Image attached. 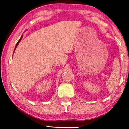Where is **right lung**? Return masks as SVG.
Segmentation results:
<instances>
[{"label": "right lung", "instance_id": "1", "mask_svg": "<svg viewBox=\"0 0 129 129\" xmlns=\"http://www.w3.org/2000/svg\"><path fill=\"white\" fill-rule=\"evenodd\" d=\"M22 38H23V35H22V36H21V38H20V39H19V41H18V42H17V44H16V46H15V50H14V52H15V49H16V47H17V45H19V42H20L21 41V40H22ZM13 53H14V52H13Z\"/></svg>", "mask_w": 129, "mask_h": 129}]
</instances>
